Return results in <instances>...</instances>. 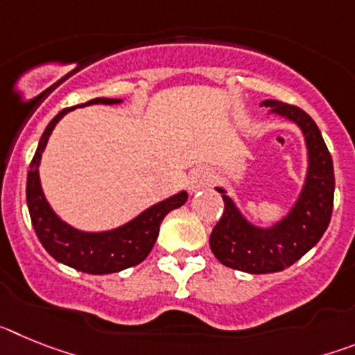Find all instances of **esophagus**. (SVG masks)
<instances>
[{"label":"esophagus","instance_id":"1","mask_svg":"<svg viewBox=\"0 0 355 355\" xmlns=\"http://www.w3.org/2000/svg\"><path fill=\"white\" fill-rule=\"evenodd\" d=\"M209 183V172L206 168H196L190 175V190L197 192L200 188L208 187Z\"/></svg>","mask_w":355,"mask_h":355}]
</instances>
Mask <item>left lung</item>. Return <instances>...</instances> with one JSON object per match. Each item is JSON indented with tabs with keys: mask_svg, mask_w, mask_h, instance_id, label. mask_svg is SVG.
Masks as SVG:
<instances>
[{
	"mask_svg": "<svg viewBox=\"0 0 355 355\" xmlns=\"http://www.w3.org/2000/svg\"><path fill=\"white\" fill-rule=\"evenodd\" d=\"M263 106L299 124L309 150V171L297 205L270 229L249 224L218 188L224 193V213L213 227L209 247L222 265L249 274L281 272L299 261L324 236L334 205V167L316 122L288 103L263 101Z\"/></svg>",
	"mask_w": 355,
	"mask_h": 355,
	"instance_id": "left-lung-1",
	"label": "left lung"
}]
</instances>
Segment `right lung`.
I'll return each instance as SVG.
<instances>
[{"label":"right lung","mask_w":355,"mask_h":355,"mask_svg":"<svg viewBox=\"0 0 355 355\" xmlns=\"http://www.w3.org/2000/svg\"><path fill=\"white\" fill-rule=\"evenodd\" d=\"M115 105L121 99H108V97H96L85 105ZM74 110L65 108L56 115L40 137L35 156L30 163L26 180V202L30 209L31 224L42 247L51 254L56 261L85 272V274L103 275L121 272L124 268L139 265L149 256L159 233V224L168 211L180 208L187 202V192H181L171 199L158 202L153 208L146 209L135 220L128 222L122 227L108 231V233H83L71 227L60 220L49 208L48 200L44 197L39 181V162L42 150L48 144L49 135L56 122L60 121L67 112Z\"/></svg>","instance_id":"add662e5"}]
</instances>
